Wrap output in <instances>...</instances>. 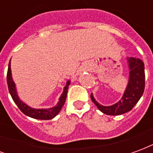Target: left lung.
Returning <instances> with one entry per match:
<instances>
[{
    "label": "left lung",
    "instance_id": "8db88e82",
    "mask_svg": "<svg viewBox=\"0 0 153 153\" xmlns=\"http://www.w3.org/2000/svg\"><path fill=\"white\" fill-rule=\"evenodd\" d=\"M129 76L125 91L120 100L111 106H102L97 102L93 93L91 99L102 112L109 115L125 114L133 109L143 94L145 88L144 64L140 59L127 57Z\"/></svg>",
    "mask_w": 153,
    "mask_h": 153
}]
</instances>
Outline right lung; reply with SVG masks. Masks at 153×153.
<instances>
[{"instance_id": "1", "label": "right lung", "mask_w": 153, "mask_h": 153, "mask_svg": "<svg viewBox=\"0 0 153 153\" xmlns=\"http://www.w3.org/2000/svg\"><path fill=\"white\" fill-rule=\"evenodd\" d=\"M7 84H8L9 92L11 95V97L13 101L15 102V104L18 106L19 110L25 115H28L29 117L37 120H51L53 119L56 115L59 114L61 108L63 107L64 104L65 102V99L67 97V92H68V88L70 84V80H68L66 82V85L64 87V90L62 94L60 95L59 98V102L56 105L51 108H47V109H35L32 108L29 106H28L26 103L22 102L19 99L15 87V83L13 80L11 74V68H10V60L9 63L8 71H7Z\"/></svg>"}]
</instances>
